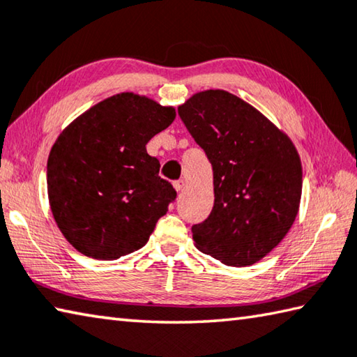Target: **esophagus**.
<instances>
[{"instance_id": "obj_1", "label": "esophagus", "mask_w": 357, "mask_h": 357, "mask_svg": "<svg viewBox=\"0 0 357 357\" xmlns=\"http://www.w3.org/2000/svg\"><path fill=\"white\" fill-rule=\"evenodd\" d=\"M173 187H174V189H176L178 192H181V190H183L184 187H185V181H184V179H178V181H174V183H173Z\"/></svg>"}]
</instances>
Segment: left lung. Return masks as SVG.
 Segmentation results:
<instances>
[{
	"mask_svg": "<svg viewBox=\"0 0 357 357\" xmlns=\"http://www.w3.org/2000/svg\"><path fill=\"white\" fill-rule=\"evenodd\" d=\"M178 112L213 170V209L192 226L195 246L231 267L259 262L300 211L303 168L294 142L222 89L192 95Z\"/></svg>",
	"mask_w": 357,
	"mask_h": 357,
	"instance_id": "left-lung-1",
	"label": "left lung"
}]
</instances>
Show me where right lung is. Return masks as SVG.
Instances as JSON below:
<instances>
[{
    "mask_svg": "<svg viewBox=\"0 0 357 357\" xmlns=\"http://www.w3.org/2000/svg\"><path fill=\"white\" fill-rule=\"evenodd\" d=\"M176 119L134 92L100 101L63 129L47 164L57 228L84 256L114 261L144 246L176 190L146 144Z\"/></svg>",
    "mask_w": 357,
    "mask_h": 357,
    "instance_id": "1",
    "label": "right lung"
}]
</instances>
